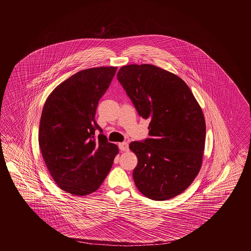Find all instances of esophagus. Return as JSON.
I'll return each mask as SVG.
<instances>
[{"mask_svg":"<svg viewBox=\"0 0 251 251\" xmlns=\"http://www.w3.org/2000/svg\"><path fill=\"white\" fill-rule=\"evenodd\" d=\"M119 147H120V150L122 152H128L129 151L128 143H121V144H119Z\"/></svg>","mask_w":251,"mask_h":251,"instance_id":"1","label":"esophagus"}]
</instances>
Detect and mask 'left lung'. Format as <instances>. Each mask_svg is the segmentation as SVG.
<instances>
[{"instance_id": "1", "label": "left lung", "mask_w": 251, "mask_h": 251, "mask_svg": "<svg viewBox=\"0 0 251 251\" xmlns=\"http://www.w3.org/2000/svg\"><path fill=\"white\" fill-rule=\"evenodd\" d=\"M117 78L143 119L151 138L131 142L136 154L137 189L145 197L167 201L187 190L202 165L204 115L180 77L152 64L122 66Z\"/></svg>"}]
</instances>
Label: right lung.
Masks as SVG:
<instances>
[{
  "mask_svg": "<svg viewBox=\"0 0 251 251\" xmlns=\"http://www.w3.org/2000/svg\"><path fill=\"white\" fill-rule=\"evenodd\" d=\"M117 67L82 70L50 94L42 109L38 144L46 167L58 187L73 196L99 190L119 153L95 120L99 99Z\"/></svg>",
  "mask_w": 251,
  "mask_h": 251,
  "instance_id": "obj_1",
  "label": "right lung"
}]
</instances>
